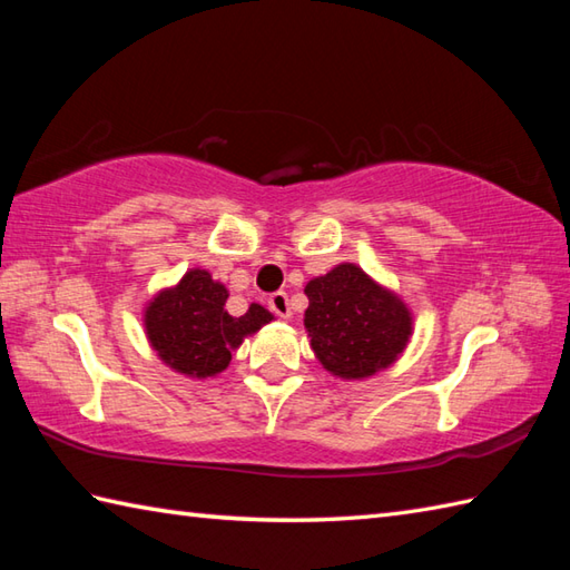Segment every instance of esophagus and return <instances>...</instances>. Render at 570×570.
Returning a JSON list of instances; mask_svg holds the SVG:
<instances>
[{
	"label": "esophagus",
	"mask_w": 570,
	"mask_h": 570,
	"mask_svg": "<svg viewBox=\"0 0 570 570\" xmlns=\"http://www.w3.org/2000/svg\"><path fill=\"white\" fill-rule=\"evenodd\" d=\"M269 308L276 313L278 318H292V306H288L286 292H276L269 296Z\"/></svg>",
	"instance_id": "34e87169"
}]
</instances>
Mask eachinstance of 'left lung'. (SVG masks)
Here are the masks:
<instances>
[{"mask_svg": "<svg viewBox=\"0 0 570 570\" xmlns=\"http://www.w3.org/2000/svg\"><path fill=\"white\" fill-rule=\"evenodd\" d=\"M304 325L321 365L335 377L365 380L394 365L411 337V311L357 264L343 262L306 284Z\"/></svg>", "mask_w": 570, "mask_h": 570, "instance_id": "8db88e82", "label": "left lung"}]
</instances>
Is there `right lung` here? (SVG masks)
Returning a JSON list of instances; mask_svg holds the SVG:
<instances>
[{
    "instance_id": "obj_1",
    "label": "right lung",
    "mask_w": 570,
    "mask_h": 570,
    "mask_svg": "<svg viewBox=\"0 0 570 570\" xmlns=\"http://www.w3.org/2000/svg\"><path fill=\"white\" fill-rule=\"evenodd\" d=\"M227 296V288L205 269H190L176 286L156 294L144 308V328L156 355L186 377L220 374L233 350L274 318L259 304H252L245 316H229Z\"/></svg>"
}]
</instances>
